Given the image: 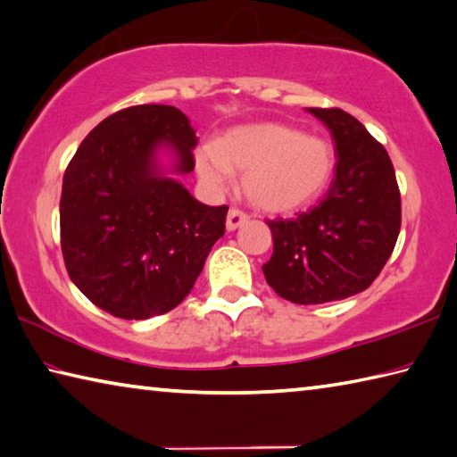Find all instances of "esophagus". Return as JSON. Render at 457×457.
<instances>
[{"mask_svg": "<svg viewBox=\"0 0 457 457\" xmlns=\"http://www.w3.org/2000/svg\"><path fill=\"white\" fill-rule=\"evenodd\" d=\"M244 223H247V215L244 212L236 210V207H231L229 213H228V220H226L228 231H236L237 228H242Z\"/></svg>", "mask_w": 457, "mask_h": 457, "instance_id": "1", "label": "esophagus"}]
</instances>
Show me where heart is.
Listing matches in <instances>:
<instances>
[{
  "label": "heart",
  "instance_id": "1",
  "mask_svg": "<svg viewBox=\"0 0 457 457\" xmlns=\"http://www.w3.org/2000/svg\"><path fill=\"white\" fill-rule=\"evenodd\" d=\"M336 168L328 139L305 136L281 123L237 126L195 152V170L205 187L223 189L229 173H244L242 192L270 213L302 210L326 192Z\"/></svg>",
  "mask_w": 457,
  "mask_h": 457
}]
</instances>
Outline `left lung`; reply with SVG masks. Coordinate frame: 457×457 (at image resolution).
I'll return each instance as SVG.
<instances>
[{"instance_id": "left-lung-1", "label": "left lung", "mask_w": 457, "mask_h": 457, "mask_svg": "<svg viewBox=\"0 0 457 457\" xmlns=\"http://www.w3.org/2000/svg\"><path fill=\"white\" fill-rule=\"evenodd\" d=\"M336 142L334 179L323 200L294 220H268L273 253L265 281L287 302L312 305L368 289L392 255L402 200L386 147L337 107H308Z\"/></svg>"}]
</instances>
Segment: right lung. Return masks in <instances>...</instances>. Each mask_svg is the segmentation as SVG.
Returning <instances> with one entry per match:
<instances>
[{
	"label": "right lung",
	"mask_w": 457,
	"mask_h": 457,
	"mask_svg": "<svg viewBox=\"0 0 457 457\" xmlns=\"http://www.w3.org/2000/svg\"><path fill=\"white\" fill-rule=\"evenodd\" d=\"M192 123L173 105H134L89 131L65 170L62 253L73 284L97 308L147 320L184 302L226 234L228 205H204L157 163L194 170Z\"/></svg>",
	"instance_id": "obj_1"
}]
</instances>
